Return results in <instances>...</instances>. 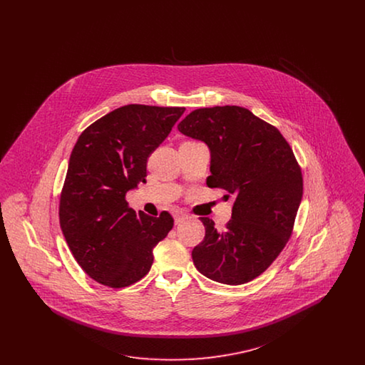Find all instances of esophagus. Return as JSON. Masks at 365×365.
<instances>
[{"instance_id":"1","label":"esophagus","mask_w":365,"mask_h":365,"mask_svg":"<svg viewBox=\"0 0 365 365\" xmlns=\"http://www.w3.org/2000/svg\"><path fill=\"white\" fill-rule=\"evenodd\" d=\"M187 219H189V216L186 213H183V212H176L174 215L175 225H180L185 220H187Z\"/></svg>"}]
</instances>
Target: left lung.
<instances>
[{
    "instance_id": "8db88e82",
    "label": "left lung",
    "mask_w": 365,
    "mask_h": 365,
    "mask_svg": "<svg viewBox=\"0 0 365 365\" xmlns=\"http://www.w3.org/2000/svg\"><path fill=\"white\" fill-rule=\"evenodd\" d=\"M178 130L208 146L207 185L228 191L234 201L225 231L200 217L205 238L192 249V262L215 282L247 283L272 264L292 235L302 198L293 150L278 128L237 105L195 109Z\"/></svg>"
}]
</instances>
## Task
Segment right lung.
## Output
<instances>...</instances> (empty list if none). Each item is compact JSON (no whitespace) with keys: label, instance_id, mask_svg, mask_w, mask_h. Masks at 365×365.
Listing matches in <instances>:
<instances>
[{"label":"right lung","instance_id":"obj_1","mask_svg":"<svg viewBox=\"0 0 365 365\" xmlns=\"http://www.w3.org/2000/svg\"><path fill=\"white\" fill-rule=\"evenodd\" d=\"M179 106L124 105L88 125L76 140L60 198V226L87 275L120 289L143 278L153 247L174 227L128 208L127 191L146 182L148 157L183 115Z\"/></svg>","mask_w":365,"mask_h":365}]
</instances>
